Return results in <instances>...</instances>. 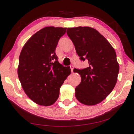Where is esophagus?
<instances>
[{"label": "esophagus", "mask_w": 134, "mask_h": 134, "mask_svg": "<svg viewBox=\"0 0 134 134\" xmlns=\"http://www.w3.org/2000/svg\"><path fill=\"white\" fill-rule=\"evenodd\" d=\"M70 68H71V72H73V69H74V66L72 65H70Z\"/></svg>", "instance_id": "34e87169"}]
</instances>
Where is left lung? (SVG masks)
Segmentation results:
<instances>
[{
	"mask_svg": "<svg viewBox=\"0 0 134 134\" xmlns=\"http://www.w3.org/2000/svg\"><path fill=\"white\" fill-rule=\"evenodd\" d=\"M66 33L80 59L89 64L86 68L74 69L81 76V82L75 89L77 99L87 105L100 103L112 91L117 81L120 68L115 49L91 27L68 28Z\"/></svg>",
	"mask_w": 134,
	"mask_h": 134,
	"instance_id": "left-lung-1",
	"label": "left lung"
}]
</instances>
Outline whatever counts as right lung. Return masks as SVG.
Listing matches in <instances>:
<instances>
[{
  "mask_svg": "<svg viewBox=\"0 0 134 134\" xmlns=\"http://www.w3.org/2000/svg\"><path fill=\"white\" fill-rule=\"evenodd\" d=\"M66 31L63 27H44L32 35L20 54L18 77L25 94L39 105L54 104L71 74L70 67L61 65L55 54L58 40Z\"/></svg>",
  "mask_w": 134,
  "mask_h": 134,
  "instance_id": "add662e5",
  "label": "right lung"
}]
</instances>
